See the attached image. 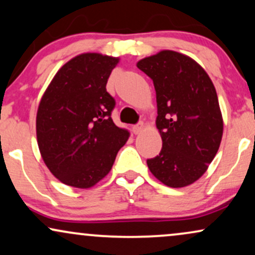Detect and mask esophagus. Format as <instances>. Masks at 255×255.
Listing matches in <instances>:
<instances>
[{
  "instance_id": "1",
  "label": "esophagus",
  "mask_w": 255,
  "mask_h": 255,
  "mask_svg": "<svg viewBox=\"0 0 255 255\" xmlns=\"http://www.w3.org/2000/svg\"><path fill=\"white\" fill-rule=\"evenodd\" d=\"M143 128H144L143 122H138L137 125H134V126H133V131H134V134H140L141 131L143 130Z\"/></svg>"
}]
</instances>
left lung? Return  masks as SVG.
I'll list each match as a JSON object with an SVG mask.
<instances>
[{
  "label": "left lung",
  "instance_id": "8db88e82",
  "mask_svg": "<svg viewBox=\"0 0 255 255\" xmlns=\"http://www.w3.org/2000/svg\"><path fill=\"white\" fill-rule=\"evenodd\" d=\"M153 80L156 127L162 138L159 155L148 168L166 186L179 188L206 172L220 146L222 117L213 82L194 60L172 50L137 62Z\"/></svg>",
  "mask_w": 255,
  "mask_h": 255
}]
</instances>
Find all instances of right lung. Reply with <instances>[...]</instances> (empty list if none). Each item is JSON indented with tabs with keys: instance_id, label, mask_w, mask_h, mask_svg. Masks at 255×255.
Masks as SVG:
<instances>
[{
	"instance_id": "1",
	"label": "right lung",
	"mask_w": 255,
	"mask_h": 255,
	"mask_svg": "<svg viewBox=\"0 0 255 255\" xmlns=\"http://www.w3.org/2000/svg\"><path fill=\"white\" fill-rule=\"evenodd\" d=\"M118 59L96 53L74 57L42 96L36 135L42 159L66 185L89 188L112 169L130 133L113 122L115 99L106 89Z\"/></svg>"
}]
</instances>
